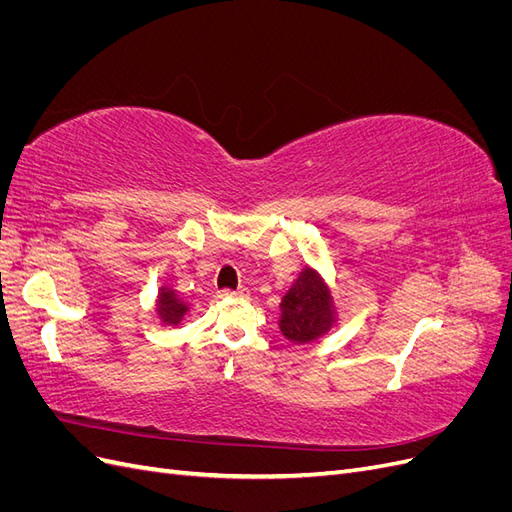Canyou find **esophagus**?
<instances>
[{
    "label": "esophagus",
    "instance_id": "1",
    "mask_svg": "<svg viewBox=\"0 0 512 512\" xmlns=\"http://www.w3.org/2000/svg\"><path fill=\"white\" fill-rule=\"evenodd\" d=\"M245 294H247L245 286H239L237 290H230V288L222 290V297H245Z\"/></svg>",
    "mask_w": 512,
    "mask_h": 512
}]
</instances>
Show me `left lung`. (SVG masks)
I'll return each instance as SVG.
<instances>
[{
    "instance_id": "1",
    "label": "left lung",
    "mask_w": 512,
    "mask_h": 512,
    "mask_svg": "<svg viewBox=\"0 0 512 512\" xmlns=\"http://www.w3.org/2000/svg\"><path fill=\"white\" fill-rule=\"evenodd\" d=\"M280 307V329L290 342L297 344L314 342L333 322L329 290L312 269H305L299 275V280L286 292Z\"/></svg>"
}]
</instances>
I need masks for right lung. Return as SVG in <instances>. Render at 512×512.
I'll return each mask as SVG.
<instances>
[{
  "label": "right lung",
  "instance_id": "1",
  "mask_svg": "<svg viewBox=\"0 0 512 512\" xmlns=\"http://www.w3.org/2000/svg\"><path fill=\"white\" fill-rule=\"evenodd\" d=\"M185 303L181 299H177V294L162 290L160 294V316L164 318L166 324H177L181 320V316L185 314Z\"/></svg>",
  "mask_w": 512,
  "mask_h": 512
}]
</instances>
